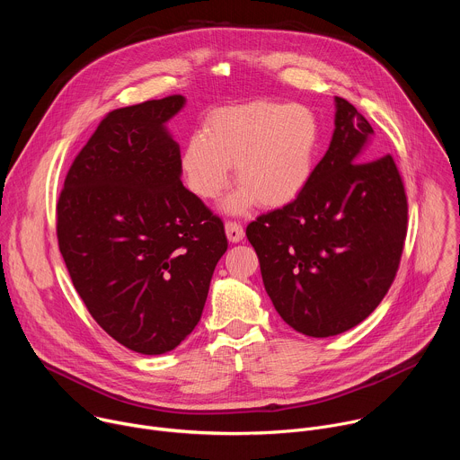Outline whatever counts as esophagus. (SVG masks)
Instances as JSON below:
<instances>
[{"label": "esophagus", "instance_id": "obj_1", "mask_svg": "<svg viewBox=\"0 0 460 460\" xmlns=\"http://www.w3.org/2000/svg\"><path fill=\"white\" fill-rule=\"evenodd\" d=\"M226 234H227V240L233 242V243L240 242L245 236L243 227L240 224H236V222H226Z\"/></svg>", "mask_w": 460, "mask_h": 460}]
</instances>
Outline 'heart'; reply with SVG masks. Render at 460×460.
<instances>
[{
    "label": "heart",
    "mask_w": 460,
    "mask_h": 460,
    "mask_svg": "<svg viewBox=\"0 0 460 460\" xmlns=\"http://www.w3.org/2000/svg\"><path fill=\"white\" fill-rule=\"evenodd\" d=\"M320 128L304 105L251 102L215 111L206 135H192L181 153L187 187L213 200L229 185L233 165L240 185L222 208L245 213L258 202L280 208L307 185L316 160Z\"/></svg>",
    "instance_id": "1"
}]
</instances>
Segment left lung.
Masks as SVG:
<instances>
[{
  "instance_id": "obj_1",
  "label": "left lung",
  "mask_w": 460,
  "mask_h": 460,
  "mask_svg": "<svg viewBox=\"0 0 460 460\" xmlns=\"http://www.w3.org/2000/svg\"><path fill=\"white\" fill-rule=\"evenodd\" d=\"M335 130L323 158L288 206L245 229L266 291L295 332L341 335L382 302L395 280L408 200L389 155L374 158L373 127L335 98Z\"/></svg>"
}]
</instances>
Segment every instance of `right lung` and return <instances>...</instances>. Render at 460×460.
Masks as SVG:
<instances>
[{
  "mask_svg": "<svg viewBox=\"0 0 460 460\" xmlns=\"http://www.w3.org/2000/svg\"><path fill=\"white\" fill-rule=\"evenodd\" d=\"M180 94L109 112L75 158L56 206L71 280L93 318L142 355L174 349L200 322L227 238L183 187L165 123Z\"/></svg>",
  "mask_w": 460,
  "mask_h": 460,
  "instance_id": "obj_1",
  "label": "right lung"
}]
</instances>
